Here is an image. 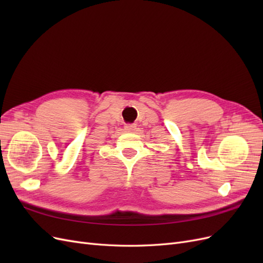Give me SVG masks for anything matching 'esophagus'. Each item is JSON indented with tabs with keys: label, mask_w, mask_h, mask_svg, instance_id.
<instances>
[{
	"label": "esophagus",
	"mask_w": 263,
	"mask_h": 263,
	"mask_svg": "<svg viewBox=\"0 0 263 263\" xmlns=\"http://www.w3.org/2000/svg\"><path fill=\"white\" fill-rule=\"evenodd\" d=\"M125 129H126L127 132H134L135 129H136V126L133 125V124H132V125H130V124H129V125H126V126H125Z\"/></svg>",
	"instance_id": "obj_1"
}]
</instances>
